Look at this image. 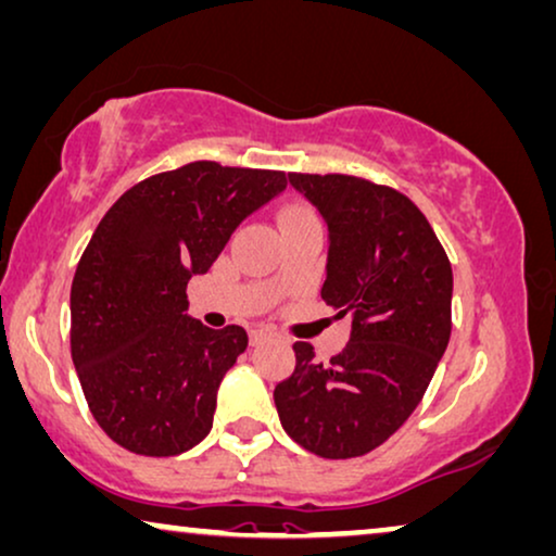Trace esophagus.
Returning a JSON list of instances; mask_svg holds the SVG:
<instances>
[{"label": "esophagus", "instance_id": "1", "mask_svg": "<svg viewBox=\"0 0 556 556\" xmlns=\"http://www.w3.org/2000/svg\"><path fill=\"white\" fill-rule=\"evenodd\" d=\"M264 340H269L267 330H262V327H254V330H249V342H252V345H262Z\"/></svg>", "mask_w": 556, "mask_h": 556}]
</instances>
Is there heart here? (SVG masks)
Instances as JSON below:
<instances>
[{
  "label": "heart",
  "instance_id": "heart-1",
  "mask_svg": "<svg viewBox=\"0 0 556 556\" xmlns=\"http://www.w3.org/2000/svg\"><path fill=\"white\" fill-rule=\"evenodd\" d=\"M309 218H315V216H312L307 208L294 206V208H289L285 216H281V226H289V224H296V222H309Z\"/></svg>",
  "mask_w": 556,
  "mask_h": 556
}]
</instances>
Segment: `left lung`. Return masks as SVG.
Here are the masks:
<instances>
[{
  "instance_id": "obj_1",
  "label": "left lung",
  "mask_w": 556,
  "mask_h": 556,
  "mask_svg": "<svg viewBox=\"0 0 556 556\" xmlns=\"http://www.w3.org/2000/svg\"><path fill=\"white\" fill-rule=\"evenodd\" d=\"M327 224L323 300L353 317L330 363L294 342V372L275 388L287 435L323 458L386 443L424 397L451 338L453 275L441 241L401 191L342 174H289Z\"/></svg>"
}]
</instances>
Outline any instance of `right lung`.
<instances>
[{
	"instance_id": "right-lung-1",
	"label": "right lung",
	"mask_w": 556,
	"mask_h": 556,
	"mask_svg": "<svg viewBox=\"0 0 556 556\" xmlns=\"http://www.w3.org/2000/svg\"><path fill=\"white\" fill-rule=\"evenodd\" d=\"M285 189L281 170L197 161L136 184L98 224L70 289V350L92 418L123 448L178 456L208 435L249 338L186 315V285Z\"/></svg>"
}]
</instances>
